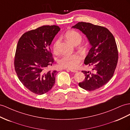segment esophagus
<instances>
[{
  "instance_id": "esophagus-1",
  "label": "esophagus",
  "mask_w": 130,
  "mask_h": 130,
  "mask_svg": "<svg viewBox=\"0 0 130 130\" xmlns=\"http://www.w3.org/2000/svg\"><path fill=\"white\" fill-rule=\"evenodd\" d=\"M66 70H67V71H71V72H77V70H72V69H66Z\"/></svg>"
}]
</instances>
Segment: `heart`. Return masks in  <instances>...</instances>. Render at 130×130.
<instances>
[{"instance_id":"obj_1","label":"heart","mask_w":130,"mask_h":130,"mask_svg":"<svg viewBox=\"0 0 130 130\" xmlns=\"http://www.w3.org/2000/svg\"><path fill=\"white\" fill-rule=\"evenodd\" d=\"M65 37L68 41L72 44L76 45L80 43L82 39L81 35L74 30H70L65 33ZM60 42L57 39L53 45V50L55 54H57L59 53L58 45ZM82 60V56L78 54H73L71 55H65L62 56L59 60L58 62L60 67L70 69H75L77 68L78 64Z\"/></svg>"}]
</instances>
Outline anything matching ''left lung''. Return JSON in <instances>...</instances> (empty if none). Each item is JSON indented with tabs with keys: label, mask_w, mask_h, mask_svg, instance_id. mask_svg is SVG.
<instances>
[{
	"label": "left lung",
	"mask_w": 130,
	"mask_h": 130,
	"mask_svg": "<svg viewBox=\"0 0 130 130\" xmlns=\"http://www.w3.org/2000/svg\"><path fill=\"white\" fill-rule=\"evenodd\" d=\"M72 28L86 35L92 47L85 59V64L92 70L82 71L85 78L78 85L92 91L102 87L114 75L118 61V50L114 36L106 28L91 23L79 22Z\"/></svg>",
	"instance_id": "obj_1"
}]
</instances>
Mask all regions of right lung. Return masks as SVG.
<instances>
[{"instance_id": "1", "label": "right lung", "mask_w": 130, "mask_h": 130, "mask_svg": "<svg viewBox=\"0 0 130 130\" xmlns=\"http://www.w3.org/2000/svg\"><path fill=\"white\" fill-rule=\"evenodd\" d=\"M56 25L43 26L25 32L19 39L14 67L20 81L33 93L41 95L51 90L56 70H48L54 60L49 45L60 31Z\"/></svg>"}]
</instances>
